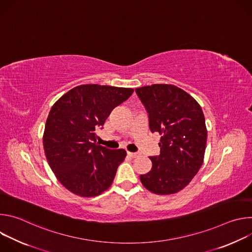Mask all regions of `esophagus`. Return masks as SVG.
<instances>
[{"label":"esophagus","instance_id":"esophagus-1","mask_svg":"<svg viewBox=\"0 0 252 252\" xmlns=\"http://www.w3.org/2000/svg\"><path fill=\"white\" fill-rule=\"evenodd\" d=\"M127 156H129L130 158H136L138 156L137 153H130V152H127Z\"/></svg>","mask_w":252,"mask_h":252}]
</instances>
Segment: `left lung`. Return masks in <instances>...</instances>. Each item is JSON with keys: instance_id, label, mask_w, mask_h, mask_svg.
Wrapping results in <instances>:
<instances>
[{"instance_id": "8db88e82", "label": "left lung", "mask_w": 252, "mask_h": 252, "mask_svg": "<svg viewBox=\"0 0 252 252\" xmlns=\"http://www.w3.org/2000/svg\"><path fill=\"white\" fill-rule=\"evenodd\" d=\"M135 93L148 112L151 131L161 135L160 154L150 158L153 167L140 182L154 193H175L191 182L203 161L207 131L202 110L172 85L147 86Z\"/></svg>"}]
</instances>
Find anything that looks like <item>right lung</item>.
Here are the masks:
<instances>
[{"mask_svg":"<svg viewBox=\"0 0 252 252\" xmlns=\"http://www.w3.org/2000/svg\"><path fill=\"white\" fill-rule=\"evenodd\" d=\"M132 89L82 85L68 91L51 109L44 132L48 162L59 182L81 196H96L114 182L126 152L98 146L96 128H102L116 106Z\"/></svg>","mask_w":252,"mask_h":252,"instance_id":"right-lung-1","label":"right lung"}]
</instances>
